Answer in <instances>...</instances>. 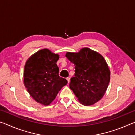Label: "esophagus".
Returning a JSON list of instances; mask_svg holds the SVG:
<instances>
[{"mask_svg": "<svg viewBox=\"0 0 135 135\" xmlns=\"http://www.w3.org/2000/svg\"><path fill=\"white\" fill-rule=\"evenodd\" d=\"M67 80L68 81V83H70V77H67Z\"/></svg>", "mask_w": 135, "mask_h": 135, "instance_id": "1", "label": "esophagus"}]
</instances>
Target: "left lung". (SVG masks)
<instances>
[{"label": "left lung", "instance_id": "obj_1", "mask_svg": "<svg viewBox=\"0 0 135 135\" xmlns=\"http://www.w3.org/2000/svg\"><path fill=\"white\" fill-rule=\"evenodd\" d=\"M65 56L74 65V77L69 86L79 101L86 106L99 101L110 80V71L103 56L88 47L78 53L67 52Z\"/></svg>", "mask_w": 135, "mask_h": 135}]
</instances>
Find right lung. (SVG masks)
Wrapping results in <instances>:
<instances>
[{
	"label": "right lung",
	"mask_w": 135,
	"mask_h": 135,
	"mask_svg": "<svg viewBox=\"0 0 135 135\" xmlns=\"http://www.w3.org/2000/svg\"><path fill=\"white\" fill-rule=\"evenodd\" d=\"M58 54L43 49L36 52L27 61L24 71V83L36 101L48 105L67 80L59 76L56 62Z\"/></svg>",
	"instance_id": "obj_1"
}]
</instances>
